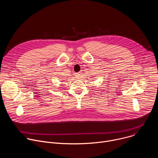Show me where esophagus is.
Listing matches in <instances>:
<instances>
[{"instance_id":"1","label":"esophagus","mask_w":158,"mask_h":158,"mask_svg":"<svg viewBox=\"0 0 158 158\" xmlns=\"http://www.w3.org/2000/svg\"><path fill=\"white\" fill-rule=\"evenodd\" d=\"M80 76H81V73H76V75H75L76 77V78H77V79L80 77Z\"/></svg>"}]
</instances>
